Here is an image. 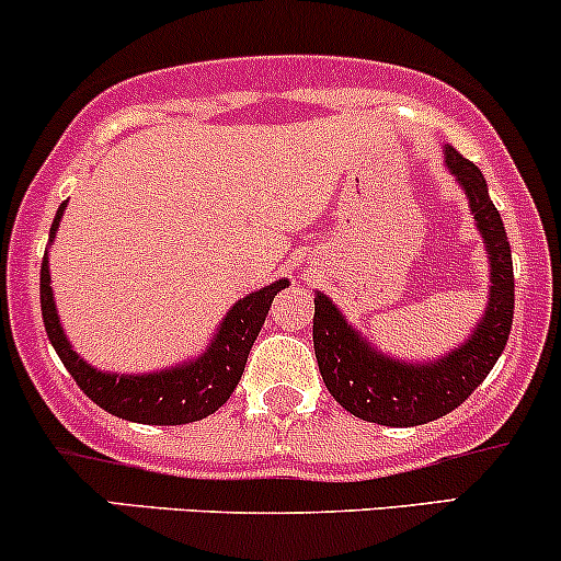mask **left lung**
<instances>
[{"instance_id":"1","label":"left lung","mask_w":561,"mask_h":561,"mask_svg":"<svg viewBox=\"0 0 561 561\" xmlns=\"http://www.w3.org/2000/svg\"><path fill=\"white\" fill-rule=\"evenodd\" d=\"M445 162L469 196V207L490 257L488 309L471 335L442 359L423 365L393 359L370 346L324 293L313 298V351L324 386L341 408L380 426H421L453 412L488 378L514 322V266L501 213L479 168L453 146Z\"/></svg>"}]
</instances>
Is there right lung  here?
I'll list each match as a JSON object with an SVG mask.
<instances>
[{
  "instance_id": "obj_1",
  "label": "right lung",
  "mask_w": 561,
  "mask_h": 561,
  "mask_svg": "<svg viewBox=\"0 0 561 561\" xmlns=\"http://www.w3.org/2000/svg\"><path fill=\"white\" fill-rule=\"evenodd\" d=\"M64 210L66 202L55 213L50 242L55 239V231H58ZM287 285L290 282L279 279L274 285L250 293L248 298L237 300L231 311L226 313L224 322H220L205 354L178 367H170V370L149 375L103 373L88 365L71 348L69 337L64 335V328H60L58 311H55L47 252L42 257L39 300L42 319H45V330L55 354L60 356V362L71 373V378L77 380L79 389L88 393L98 408L122 417V421L146 423V426H183V423H194L213 415L220 404H226V399L231 397L239 378H242L252 343H255L257 332L266 322L271 300Z\"/></svg>"
}]
</instances>
